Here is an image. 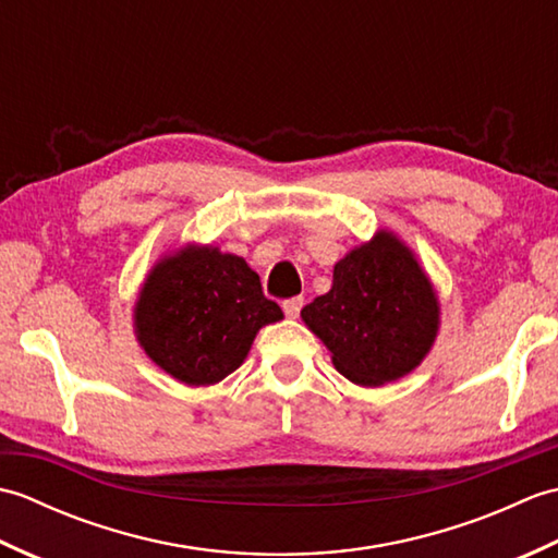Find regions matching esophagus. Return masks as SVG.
<instances>
[{
    "label": "esophagus",
    "mask_w": 558,
    "mask_h": 558,
    "mask_svg": "<svg viewBox=\"0 0 558 558\" xmlns=\"http://www.w3.org/2000/svg\"><path fill=\"white\" fill-rule=\"evenodd\" d=\"M302 306H304V298H290V300L282 302V312L294 318V316L300 314Z\"/></svg>",
    "instance_id": "34e87169"
}]
</instances>
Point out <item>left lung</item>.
Masks as SVG:
<instances>
[{
	"label": "left lung",
	"mask_w": 558,
	"mask_h": 558,
	"mask_svg": "<svg viewBox=\"0 0 558 558\" xmlns=\"http://www.w3.org/2000/svg\"><path fill=\"white\" fill-rule=\"evenodd\" d=\"M302 318L342 376L384 386L410 374L429 352L438 304L408 246L381 232L338 260L333 288L306 304Z\"/></svg>",
	"instance_id": "left-lung-1"
}]
</instances>
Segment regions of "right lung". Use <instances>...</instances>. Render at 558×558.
Listing matches in <instances>:
<instances>
[{
    "label": "right lung",
    "mask_w": 558,
    "mask_h": 558,
    "mask_svg": "<svg viewBox=\"0 0 558 558\" xmlns=\"http://www.w3.org/2000/svg\"><path fill=\"white\" fill-rule=\"evenodd\" d=\"M282 318L246 260L189 246L160 260L136 302L148 357L189 386H210L246 357L260 326Z\"/></svg>",
    "instance_id": "right-lung-1"
}]
</instances>
